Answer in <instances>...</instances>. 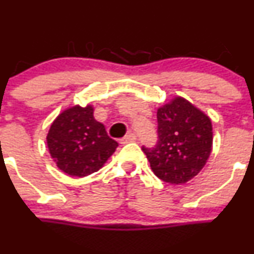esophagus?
I'll use <instances>...</instances> for the list:
<instances>
[{
  "label": "esophagus",
  "mask_w": 254,
  "mask_h": 254,
  "mask_svg": "<svg viewBox=\"0 0 254 254\" xmlns=\"http://www.w3.org/2000/svg\"><path fill=\"white\" fill-rule=\"evenodd\" d=\"M134 140H135L134 133H128L127 135H125L124 138H121V139H120V143H122V144H126V143L134 142Z\"/></svg>",
  "instance_id": "34e87169"
}]
</instances>
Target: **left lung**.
I'll use <instances>...</instances> for the list:
<instances>
[{"mask_svg":"<svg viewBox=\"0 0 254 254\" xmlns=\"http://www.w3.org/2000/svg\"><path fill=\"white\" fill-rule=\"evenodd\" d=\"M158 142L142 150L153 173L169 184H184L206 164L212 149L211 120L183 97L158 109Z\"/></svg>","mask_w":254,"mask_h":254,"instance_id":"8db88e82","label":"left lung"}]
</instances>
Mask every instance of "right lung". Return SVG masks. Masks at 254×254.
<instances>
[{
	"label": "right lung",
	"instance_id": "1",
	"mask_svg": "<svg viewBox=\"0 0 254 254\" xmlns=\"http://www.w3.org/2000/svg\"><path fill=\"white\" fill-rule=\"evenodd\" d=\"M47 144L57 167L79 178L97 172L119 147L104 125L94 119L91 105L62 112L50 126Z\"/></svg>",
	"mask_w": 254,
	"mask_h": 254
}]
</instances>
